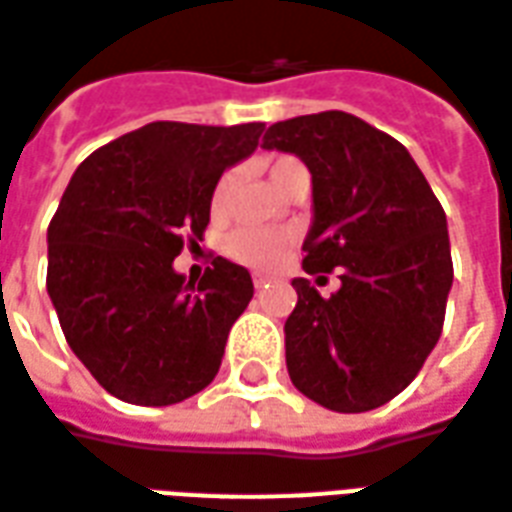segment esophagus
<instances>
[{"label":"esophagus","mask_w":512,"mask_h":512,"mask_svg":"<svg viewBox=\"0 0 512 512\" xmlns=\"http://www.w3.org/2000/svg\"><path fill=\"white\" fill-rule=\"evenodd\" d=\"M267 283H270V278H264V275H253V286H256V289L267 286Z\"/></svg>","instance_id":"esophagus-1"}]
</instances>
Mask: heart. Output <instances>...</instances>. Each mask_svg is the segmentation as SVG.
<instances>
[{"mask_svg":"<svg viewBox=\"0 0 512 512\" xmlns=\"http://www.w3.org/2000/svg\"><path fill=\"white\" fill-rule=\"evenodd\" d=\"M264 171L270 177L272 188L281 190L294 174L305 171L297 158H289V155H275V158L264 160ZM234 182H237V171H226L223 177L218 179L215 185V193H212V215H223L226 207H229L231 190H234ZM294 245L292 231H272V229H237L231 231L226 237V253L229 259L240 261L245 267H253V270H272L278 267L286 253Z\"/></svg>","mask_w":512,"mask_h":512,"instance_id":"heart-1","label":"heart"}]
</instances>
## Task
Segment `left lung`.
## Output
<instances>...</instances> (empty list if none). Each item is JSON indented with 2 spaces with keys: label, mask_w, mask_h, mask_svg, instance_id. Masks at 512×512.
Here are the masks:
<instances>
[{
  "label": "left lung",
  "mask_w": 512,
  "mask_h": 512,
  "mask_svg": "<svg viewBox=\"0 0 512 512\" xmlns=\"http://www.w3.org/2000/svg\"><path fill=\"white\" fill-rule=\"evenodd\" d=\"M264 149L308 166L305 272L338 270L330 297L294 278L283 324L294 387L333 412H368L412 382L442 335L453 259L442 204L401 141L346 111L275 122Z\"/></svg>",
  "instance_id": "left-lung-1"
}]
</instances>
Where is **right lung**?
I'll return each mask as SVG.
<instances>
[{"instance_id":"right-lung-1","label":"right lung","mask_w":512,"mask_h":512,"mask_svg":"<svg viewBox=\"0 0 512 512\" xmlns=\"http://www.w3.org/2000/svg\"><path fill=\"white\" fill-rule=\"evenodd\" d=\"M264 122H149L92 152L48 226V297L70 349L119 401L171 406L215 379L251 272L223 256L199 283L174 270L201 240L220 174Z\"/></svg>"}]
</instances>
